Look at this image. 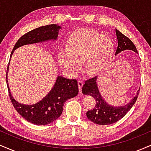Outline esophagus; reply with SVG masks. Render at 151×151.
Listing matches in <instances>:
<instances>
[{
  "label": "esophagus",
  "mask_w": 151,
  "mask_h": 151,
  "mask_svg": "<svg viewBox=\"0 0 151 151\" xmlns=\"http://www.w3.org/2000/svg\"><path fill=\"white\" fill-rule=\"evenodd\" d=\"M83 84H84V82H83L82 80H79V81H78V86H79V93H81V87H82Z\"/></svg>",
  "instance_id": "obj_1"
}]
</instances>
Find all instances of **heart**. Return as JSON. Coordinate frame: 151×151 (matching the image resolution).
<instances>
[{
  "mask_svg": "<svg viewBox=\"0 0 151 151\" xmlns=\"http://www.w3.org/2000/svg\"><path fill=\"white\" fill-rule=\"evenodd\" d=\"M113 43L106 36L96 31L84 29L68 38L66 50L58 54V61L64 70L71 74L84 68L89 74H95L104 68L113 52Z\"/></svg>",
  "mask_w": 151,
  "mask_h": 151,
  "instance_id": "obj_1",
  "label": "heart"
}]
</instances>
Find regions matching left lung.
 <instances>
[{
    "label": "left lung",
    "instance_id": "left-lung-1",
    "mask_svg": "<svg viewBox=\"0 0 151 151\" xmlns=\"http://www.w3.org/2000/svg\"><path fill=\"white\" fill-rule=\"evenodd\" d=\"M116 34L118 39V47L116 55L126 50H133L138 53L136 46L129 37L116 29ZM139 90L138 89L136 96L128 104L119 107L112 106L109 105L101 97L96 85V77L87 79L82 86V93L93 96L96 101V104L94 108L86 112V116L90 121L99 125H109L116 123L122 119L132 108L138 98Z\"/></svg>",
    "mask_w": 151,
    "mask_h": 151
}]
</instances>
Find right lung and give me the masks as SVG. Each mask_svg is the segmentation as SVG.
<instances>
[{"label": "right lung", "mask_w": 151, "mask_h": 151, "mask_svg": "<svg viewBox=\"0 0 151 151\" xmlns=\"http://www.w3.org/2000/svg\"><path fill=\"white\" fill-rule=\"evenodd\" d=\"M60 28V26L52 24L39 27L23 35L15 43L10 58L14 50L22 45L56 40ZM8 66L6 72V83L10 101L22 117L35 125H47L58 119L62 113L65 101L77 96L79 92L77 79H68L59 76L52 89L40 101L33 105L22 104L15 101L10 92L7 78Z\"/></svg>", "instance_id": "obj_1"}]
</instances>
